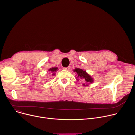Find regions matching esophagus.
<instances>
[{"instance_id":"1","label":"esophagus","mask_w":135,"mask_h":135,"mask_svg":"<svg viewBox=\"0 0 135 135\" xmlns=\"http://www.w3.org/2000/svg\"><path fill=\"white\" fill-rule=\"evenodd\" d=\"M64 69L66 70H69L70 69V67H66V68H64Z\"/></svg>"}]
</instances>
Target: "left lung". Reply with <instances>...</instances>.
<instances>
[{"mask_svg":"<svg viewBox=\"0 0 135 135\" xmlns=\"http://www.w3.org/2000/svg\"><path fill=\"white\" fill-rule=\"evenodd\" d=\"M73 71L77 74V77L76 78L77 81H79L80 79L84 81V83L82 85L84 86H87L89 84H92L94 81V79L92 77L89 75L86 70L80 69V68H75L73 70ZM82 82V81H81Z\"/></svg>","mask_w":135,"mask_h":135,"instance_id":"8db88e82","label":"left lung"}]
</instances>
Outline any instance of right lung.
Here are the masks:
<instances>
[{
    "label": "right lung",
    "instance_id": "right-lung-1",
    "mask_svg": "<svg viewBox=\"0 0 135 135\" xmlns=\"http://www.w3.org/2000/svg\"><path fill=\"white\" fill-rule=\"evenodd\" d=\"M58 70V67H52L48 69V71L49 73L52 74V76H55L56 74V72Z\"/></svg>",
    "mask_w": 135,
    "mask_h": 135
}]
</instances>
